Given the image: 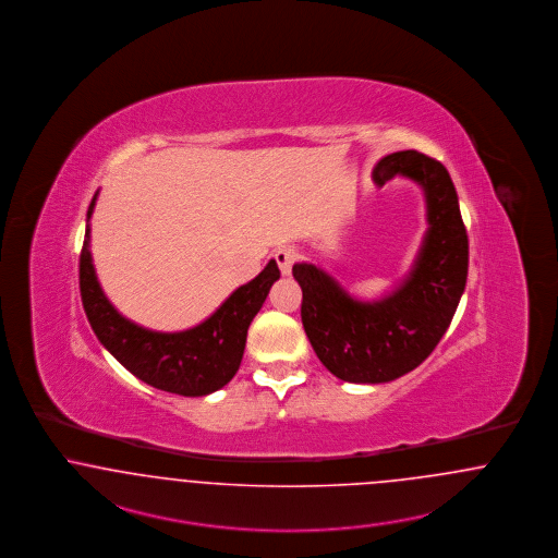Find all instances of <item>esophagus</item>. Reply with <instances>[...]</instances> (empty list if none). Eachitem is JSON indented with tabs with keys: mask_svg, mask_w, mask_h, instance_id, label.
I'll list each match as a JSON object with an SVG mask.
<instances>
[{
	"mask_svg": "<svg viewBox=\"0 0 558 558\" xmlns=\"http://www.w3.org/2000/svg\"><path fill=\"white\" fill-rule=\"evenodd\" d=\"M275 260H277V265H279V270H281V275H291V267H293V263L298 260V250L295 247H279L277 252H275Z\"/></svg>",
	"mask_w": 558,
	"mask_h": 558,
	"instance_id": "obj_1",
	"label": "esophagus"
}]
</instances>
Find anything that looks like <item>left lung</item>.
<instances>
[{
    "label": "left lung",
    "instance_id": "obj_1",
    "mask_svg": "<svg viewBox=\"0 0 558 558\" xmlns=\"http://www.w3.org/2000/svg\"><path fill=\"white\" fill-rule=\"evenodd\" d=\"M396 174L421 185L429 222L412 270L396 290L363 302L323 268H291L302 288V325L318 361L350 384H386L423 363L450 327L466 283L469 238L448 170L404 149L381 158L373 181L381 187Z\"/></svg>",
    "mask_w": 558,
    "mask_h": 558
}]
</instances>
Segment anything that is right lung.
<instances>
[{"mask_svg":"<svg viewBox=\"0 0 558 558\" xmlns=\"http://www.w3.org/2000/svg\"><path fill=\"white\" fill-rule=\"evenodd\" d=\"M97 192L87 210L85 242L78 258L81 300L89 325L101 345L151 388L179 396H208L225 388L242 364L247 327L267 300L270 286L281 277L275 260L250 283L233 291L217 313L192 329L160 333L131 323L110 304L96 277L89 252V218Z\"/></svg>","mask_w":558,"mask_h":558,"instance_id":"1","label":"right lung"}]
</instances>
